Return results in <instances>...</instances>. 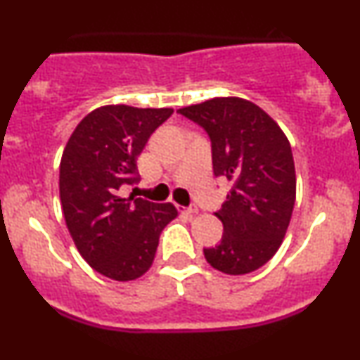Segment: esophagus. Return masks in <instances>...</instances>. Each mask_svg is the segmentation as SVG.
<instances>
[{
  "label": "esophagus",
  "mask_w": 360,
  "mask_h": 360,
  "mask_svg": "<svg viewBox=\"0 0 360 360\" xmlns=\"http://www.w3.org/2000/svg\"><path fill=\"white\" fill-rule=\"evenodd\" d=\"M181 212L186 213V214H196L200 210H198V206H189V208H183Z\"/></svg>",
  "instance_id": "1"
}]
</instances>
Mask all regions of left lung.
<instances>
[{"label":"left lung","instance_id":"obj_1","mask_svg":"<svg viewBox=\"0 0 360 360\" xmlns=\"http://www.w3.org/2000/svg\"><path fill=\"white\" fill-rule=\"evenodd\" d=\"M179 113L208 131L214 176L232 183L214 213L225 230L221 243L205 249V257L223 274L257 271L278 252L295 208L289 140L266 111L243 98H212Z\"/></svg>","mask_w":360,"mask_h":360}]
</instances>
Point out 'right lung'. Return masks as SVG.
<instances>
[{
	"label": "right lung",
	"instance_id": "add662e5",
	"mask_svg": "<svg viewBox=\"0 0 360 360\" xmlns=\"http://www.w3.org/2000/svg\"><path fill=\"white\" fill-rule=\"evenodd\" d=\"M172 111L100 106L77 123L62 152L59 193L65 225L82 259L110 279L146 274L160 232L177 217L172 203L120 194L123 184L139 181V155Z\"/></svg>",
	"mask_w": 360,
	"mask_h": 360
}]
</instances>
